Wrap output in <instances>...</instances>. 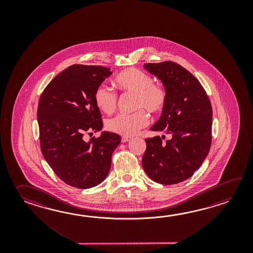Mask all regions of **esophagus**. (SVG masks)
<instances>
[{
	"label": "esophagus",
	"instance_id": "1",
	"mask_svg": "<svg viewBox=\"0 0 253 253\" xmlns=\"http://www.w3.org/2000/svg\"><path fill=\"white\" fill-rule=\"evenodd\" d=\"M131 139V137L130 136H127V135H124V136H122V142L123 143H126V142H128L129 140Z\"/></svg>",
	"mask_w": 253,
	"mask_h": 253
}]
</instances>
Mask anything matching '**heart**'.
<instances>
[{"instance_id": "b5f03b06", "label": "heart", "mask_w": 253, "mask_h": 253, "mask_svg": "<svg viewBox=\"0 0 253 253\" xmlns=\"http://www.w3.org/2000/svg\"><path fill=\"white\" fill-rule=\"evenodd\" d=\"M115 84L121 91L135 95L134 108L145 109L153 115L161 113L167 103V90L164 86L155 84L154 78L143 70L130 68L122 71L115 79ZM95 103L99 110L106 114L113 112L117 108L118 95L109 86L101 84L97 86ZM148 124V117L144 110L134 114H119L106 122L107 128L117 134H135Z\"/></svg>"}]
</instances>
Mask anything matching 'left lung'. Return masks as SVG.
Masks as SVG:
<instances>
[{
  "instance_id": "obj_1",
  "label": "left lung",
  "mask_w": 253,
  "mask_h": 253,
  "mask_svg": "<svg viewBox=\"0 0 253 253\" xmlns=\"http://www.w3.org/2000/svg\"><path fill=\"white\" fill-rule=\"evenodd\" d=\"M167 90L161 117L151 130L171 134L166 143L156 135L146 138L142 166L156 183L174 184L185 181L199 169L210 150L212 108L198 80L172 61L145 63Z\"/></svg>"
}]
</instances>
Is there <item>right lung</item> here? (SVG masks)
<instances>
[{
    "label": "right lung",
    "mask_w": 253,
    "mask_h": 253,
    "mask_svg": "<svg viewBox=\"0 0 253 253\" xmlns=\"http://www.w3.org/2000/svg\"><path fill=\"white\" fill-rule=\"evenodd\" d=\"M111 74L102 66L72 65L48 83L39 100L42 153L57 176L76 188L102 183L121 142L119 134L108 131L86 141V134L102 129L94 95Z\"/></svg>",
    "instance_id": "1"
}]
</instances>
